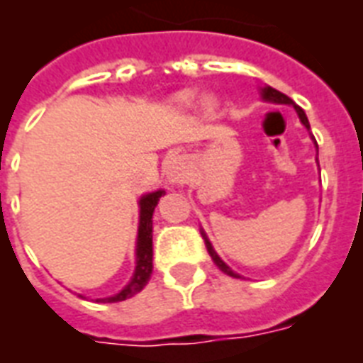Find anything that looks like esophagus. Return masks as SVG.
I'll return each mask as SVG.
<instances>
[{
	"mask_svg": "<svg viewBox=\"0 0 363 363\" xmlns=\"http://www.w3.org/2000/svg\"><path fill=\"white\" fill-rule=\"evenodd\" d=\"M167 177H169L171 182L175 184H181V182L186 181V167L181 164V162H173L167 169Z\"/></svg>",
	"mask_w": 363,
	"mask_h": 363,
	"instance_id": "34e87169",
	"label": "esophagus"
}]
</instances>
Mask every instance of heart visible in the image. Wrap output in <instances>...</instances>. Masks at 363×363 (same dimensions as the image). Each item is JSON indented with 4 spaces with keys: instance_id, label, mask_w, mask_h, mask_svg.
<instances>
[{
    "instance_id": "heart-1",
    "label": "heart",
    "mask_w": 363,
    "mask_h": 363,
    "mask_svg": "<svg viewBox=\"0 0 363 363\" xmlns=\"http://www.w3.org/2000/svg\"><path fill=\"white\" fill-rule=\"evenodd\" d=\"M194 92H181L179 96H177V104L182 105V107H188V105L194 104Z\"/></svg>"
}]
</instances>
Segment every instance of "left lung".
I'll list each match as a JSON object with an SVG mask.
<instances>
[{
  "mask_svg": "<svg viewBox=\"0 0 363 363\" xmlns=\"http://www.w3.org/2000/svg\"><path fill=\"white\" fill-rule=\"evenodd\" d=\"M262 99H264V101H271V104L294 105V109H296V113H298V116H299V121H301V124H303L305 128H307V130H311L309 121H307V115H305V111L301 109V107H298V105L294 104L292 99L288 98V96H284V94H282V92H279V90H275V88L265 86V88H262ZM315 145H316V141H315ZM201 238H203L205 247H207V252L211 254V258H213V262H215V264H216V267H218V269H220V271H224L226 275H230V277H239L238 273H233V271L230 269V267H228V265L224 264V262H222L220 256H218V254L215 252V248H213V245H211L209 238L205 235L203 230H201Z\"/></svg>",
  "mask_w": 363,
  "mask_h": 363,
  "instance_id": "left-lung-1",
  "label": "left lung"
}]
</instances>
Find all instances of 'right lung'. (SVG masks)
<instances>
[{
  "mask_svg": "<svg viewBox=\"0 0 363 363\" xmlns=\"http://www.w3.org/2000/svg\"><path fill=\"white\" fill-rule=\"evenodd\" d=\"M164 190H156V192L145 194L139 199V232H137V248H135V273L131 277V281L111 298L98 299L104 303H116V301H124V299L135 296L141 292L143 288L147 286L152 275V213L154 207L158 205L160 198L164 196Z\"/></svg>",
  "mask_w": 363,
  "mask_h": 363,
  "instance_id": "obj_1",
  "label": "right lung"
}]
</instances>
